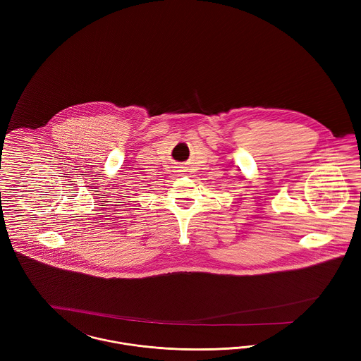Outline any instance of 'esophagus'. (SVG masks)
I'll return each instance as SVG.
<instances>
[{
	"label": "esophagus",
	"mask_w": 361,
	"mask_h": 361,
	"mask_svg": "<svg viewBox=\"0 0 361 361\" xmlns=\"http://www.w3.org/2000/svg\"><path fill=\"white\" fill-rule=\"evenodd\" d=\"M174 169H173V172L174 173H181L184 172V166L183 165H180V164H174V166H173Z\"/></svg>",
	"instance_id": "1"
}]
</instances>
